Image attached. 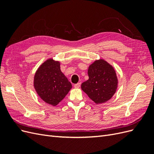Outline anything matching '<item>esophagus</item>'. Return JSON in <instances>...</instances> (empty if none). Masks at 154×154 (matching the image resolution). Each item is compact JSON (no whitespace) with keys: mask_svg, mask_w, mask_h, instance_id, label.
I'll return each mask as SVG.
<instances>
[{"mask_svg":"<svg viewBox=\"0 0 154 154\" xmlns=\"http://www.w3.org/2000/svg\"><path fill=\"white\" fill-rule=\"evenodd\" d=\"M80 86H81V83L80 82L76 83V84H74V87L75 88H80Z\"/></svg>","mask_w":154,"mask_h":154,"instance_id":"1","label":"esophagus"}]
</instances>
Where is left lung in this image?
<instances>
[{"label":"left lung","mask_w":154,"mask_h":154,"mask_svg":"<svg viewBox=\"0 0 154 154\" xmlns=\"http://www.w3.org/2000/svg\"><path fill=\"white\" fill-rule=\"evenodd\" d=\"M89 78L82 83V89L96 103H105L116 92L118 79L114 68L103 60L95 61L88 70Z\"/></svg>","instance_id":"1"}]
</instances>
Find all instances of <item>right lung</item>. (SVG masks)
<instances>
[{"instance_id": "obj_1", "label": "right lung", "mask_w": 154, "mask_h": 154, "mask_svg": "<svg viewBox=\"0 0 154 154\" xmlns=\"http://www.w3.org/2000/svg\"><path fill=\"white\" fill-rule=\"evenodd\" d=\"M60 63L48 60L37 70L34 86L40 97L49 105L55 106L61 101L72 87L62 72Z\"/></svg>"}]
</instances>
